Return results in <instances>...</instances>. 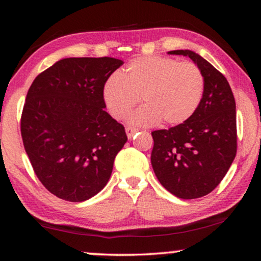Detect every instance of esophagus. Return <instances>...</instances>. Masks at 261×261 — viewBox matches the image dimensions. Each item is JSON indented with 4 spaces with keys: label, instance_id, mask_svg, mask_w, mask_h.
Segmentation results:
<instances>
[{
    "label": "esophagus",
    "instance_id": "34e87169",
    "mask_svg": "<svg viewBox=\"0 0 261 261\" xmlns=\"http://www.w3.org/2000/svg\"><path fill=\"white\" fill-rule=\"evenodd\" d=\"M138 132H139L138 128H134V127H127V128H126V133H127L128 139L133 138V135H134L135 133H138Z\"/></svg>",
    "mask_w": 261,
    "mask_h": 261
}]
</instances>
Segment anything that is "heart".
<instances>
[{
	"label": "heart",
	"mask_w": 261,
	"mask_h": 261,
	"mask_svg": "<svg viewBox=\"0 0 261 261\" xmlns=\"http://www.w3.org/2000/svg\"><path fill=\"white\" fill-rule=\"evenodd\" d=\"M204 90V78L194 63L167 57H139L122 73H114L103 85L107 109L117 120L124 119L137 106L129 121L153 126L163 121L169 126L184 123L194 115Z\"/></svg>",
	"instance_id": "b5f03b06"
}]
</instances>
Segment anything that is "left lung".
<instances>
[{"mask_svg":"<svg viewBox=\"0 0 261 261\" xmlns=\"http://www.w3.org/2000/svg\"><path fill=\"white\" fill-rule=\"evenodd\" d=\"M189 57L204 78L198 108L184 123L152 132L151 163L160 184L176 197L199 198L221 183L237 155V110L226 77L190 49Z\"/></svg>","mask_w":261,"mask_h":261,"instance_id":"1","label":"left lung"}]
</instances>
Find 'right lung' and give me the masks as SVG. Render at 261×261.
<instances>
[{"label":"right lung","instance_id":"add662e5","mask_svg":"<svg viewBox=\"0 0 261 261\" xmlns=\"http://www.w3.org/2000/svg\"><path fill=\"white\" fill-rule=\"evenodd\" d=\"M122 64L110 57L62 59L27 92L23 146L39 180L57 197L83 202L108 183L127 135L105 110L102 90Z\"/></svg>","mask_w":261,"mask_h":261}]
</instances>
